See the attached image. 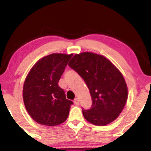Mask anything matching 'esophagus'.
<instances>
[{"instance_id":"1","label":"esophagus","mask_w":151,"mask_h":151,"mask_svg":"<svg viewBox=\"0 0 151 151\" xmlns=\"http://www.w3.org/2000/svg\"><path fill=\"white\" fill-rule=\"evenodd\" d=\"M74 103L76 105H79V99H78L77 98H76L74 100Z\"/></svg>"}]
</instances>
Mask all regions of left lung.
Returning a JSON list of instances; mask_svg holds the SVG:
<instances>
[{
	"instance_id": "left-lung-1",
	"label": "left lung",
	"mask_w": 151,
	"mask_h": 151,
	"mask_svg": "<svg viewBox=\"0 0 151 151\" xmlns=\"http://www.w3.org/2000/svg\"><path fill=\"white\" fill-rule=\"evenodd\" d=\"M69 66L89 89L92 104L87 110L82 108L86 120L96 126L115 120L128 97L127 86L119 70L104 57L88 52L74 55Z\"/></svg>"
}]
</instances>
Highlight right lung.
<instances>
[{
  "label": "right lung",
  "mask_w": 151,
  "mask_h": 151,
  "mask_svg": "<svg viewBox=\"0 0 151 151\" xmlns=\"http://www.w3.org/2000/svg\"><path fill=\"white\" fill-rule=\"evenodd\" d=\"M72 55L52 54L40 60L26 77L23 101L27 112L36 122L48 126L65 122L73 102L66 99L58 85Z\"/></svg>",
  "instance_id": "1"
}]
</instances>
